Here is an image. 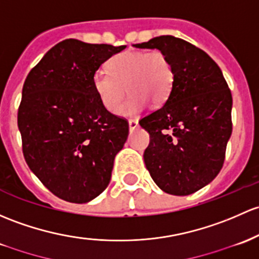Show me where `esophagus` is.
<instances>
[{
    "label": "esophagus",
    "instance_id": "esophagus-1",
    "mask_svg": "<svg viewBox=\"0 0 259 259\" xmlns=\"http://www.w3.org/2000/svg\"><path fill=\"white\" fill-rule=\"evenodd\" d=\"M139 126L138 120H134V119H130L129 120V129L130 130H135Z\"/></svg>",
    "mask_w": 259,
    "mask_h": 259
}]
</instances>
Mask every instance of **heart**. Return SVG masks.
Masks as SVG:
<instances>
[{
  "label": "heart",
  "instance_id": "b5f03b06",
  "mask_svg": "<svg viewBox=\"0 0 259 259\" xmlns=\"http://www.w3.org/2000/svg\"><path fill=\"white\" fill-rule=\"evenodd\" d=\"M174 77L172 63L164 52L126 51L108 62V72L98 69L94 73L93 88L110 113H118L125 93H130L120 114L133 116L148 103L162 104L172 91Z\"/></svg>",
  "mask_w": 259,
  "mask_h": 259
}]
</instances>
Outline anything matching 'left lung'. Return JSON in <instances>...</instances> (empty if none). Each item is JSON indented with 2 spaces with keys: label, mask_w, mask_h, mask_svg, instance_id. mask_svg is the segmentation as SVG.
Segmentation results:
<instances>
[{
  "label": "left lung",
  "mask_w": 259,
  "mask_h": 259,
  "mask_svg": "<svg viewBox=\"0 0 259 259\" xmlns=\"http://www.w3.org/2000/svg\"><path fill=\"white\" fill-rule=\"evenodd\" d=\"M164 52L174 67V85L161 108L139 124L150 134L144 161L155 184L175 196L202 189L221 171L232 134V94L206 52L174 36L134 45Z\"/></svg>",
  "instance_id": "obj_1"
}]
</instances>
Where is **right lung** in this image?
I'll return each instance as SVG.
<instances>
[{"label": "right lung", "instance_id": "right-lung-1", "mask_svg": "<svg viewBox=\"0 0 259 259\" xmlns=\"http://www.w3.org/2000/svg\"><path fill=\"white\" fill-rule=\"evenodd\" d=\"M125 48L64 39L24 80L17 116L23 156L52 194L68 202H89L107 189L127 139V121L108 111L93 88L94 73Z\"/></svg>", "mask_w": 259, "mask_h": 259}]
</instances>
